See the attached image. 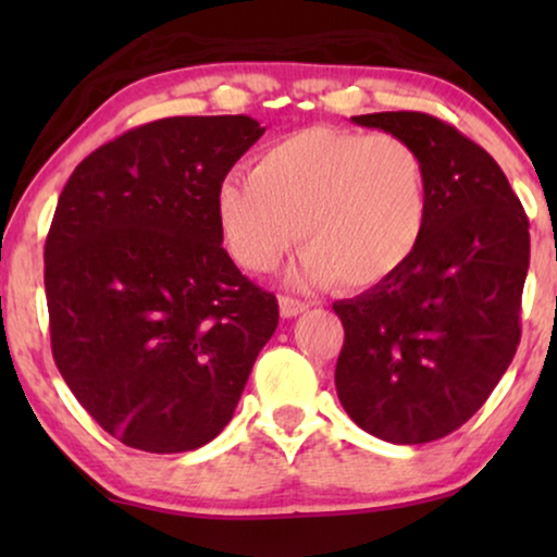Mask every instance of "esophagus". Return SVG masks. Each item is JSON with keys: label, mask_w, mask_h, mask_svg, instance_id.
<instances>
[{"label": "esophagus", "mask_w": 557, "mask_h": 557, "mask_svg": "<svg viewBox=\"0 0 557 557\" xmlns=\"http://www.w3.org/2000/svg\"><path fill=\"white\" fill-rule=\"evenodd\" d=\"M278 307H281V317L292 319V317H296V314H301V311H307V309H309V301L294 299V296H281Z\"/></svg>", "instance_id": "34e87169"}]
</instances>
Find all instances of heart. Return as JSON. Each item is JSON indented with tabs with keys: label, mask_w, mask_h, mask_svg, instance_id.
<instances>
[{
	"label": "heart",
	"mask_w": 557,
	"mask_h": 557,
	"mask_svg": "<svg viewBox=\"0 0 557 557\" xmlns=\"http://www.w3.org/2000/svg\"><path fill=\"white\" fill-rule=\"evenodd\" d=\"M250 177L215 189L227 253L246 271L278 265L301 238V278L375 288L406 269L429 227V166L395 134L309 126L269 144Z\"/></svg>",
	"instance_id": "b5f03b06"
}]
</instances>
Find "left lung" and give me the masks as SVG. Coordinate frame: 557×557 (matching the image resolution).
Listing matches in <instances>:
<instances>
[{"instance_id":"left-lung-1","label":"left lung","mask_w":557,"mask_h":557,"mask_svg":"<svg viewBox=\"0 0 557 557\" xmlns=\"http://www.w3.org/2000/svg\"><path fill=\"white\" fill-rule=\"evenodd\" d=\"M352 121L416 144L431 212L398 276L332 304L345 324L334 385L372 436L429 444L467 423L512 362L530 223L499 164L456 126L421 111Z\"/></svg>"}]
</instances>
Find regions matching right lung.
I'll return each instance as SVG.
<instances>
[{"label": "right lung", "mask_w": 557, "mask_h": 557, "mask_svg": "<svg viewBox=\"0 0 557 557\" xmlns=\"http://www.w3.org/2000/svg\"><path fill=\"white\" fill-rule=\"evenodd\" d=\"M265 128L250 116L136 126L75 166L45 240L50 345L90 418L149 454L231 423L278 324L220 246L215 189Z\"/></svg>", "instance_id": "right-lung-1"}]
</instances>
